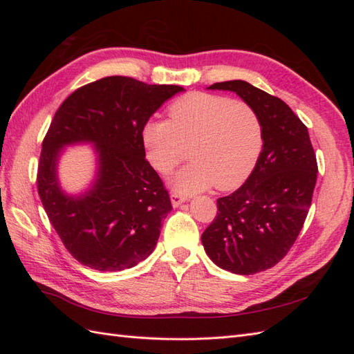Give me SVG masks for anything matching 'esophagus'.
Instances as JSON below:
<instances>
[{"instance_id":"obj_1","label":"esophagus","mask_w":354,"mask_h":354,"mask_svg":"<svg viewBox=\"0 0 354 354\" xmlns=\"http://www.w3.org/2000/svg\"><path fill=\"white\" fill-rule=\"evenodd\" d=\"M187 201V196H183L180 194H171V203H173V207H180L181 203Z\"/></svg>"}]
</instances>
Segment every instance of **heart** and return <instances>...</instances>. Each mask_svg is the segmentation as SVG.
I'll return each mask as SVG.
<instances>
[{
	"instance_id": "b5f03b06",
	"label": "heart",
	"mask_w": 354,
	"mask_h": 354,
	"mask_svg": "<svg viewBox=\"0 0 354 354\" xmlns=\"http://www.w3.org/2000/svg\"><path fill=\"white\" fill-rule=\"evenodd\" d=\"M149 162L168 174L190 153L192 164L181 168L169 185L192 195L216 186L238 187L259 160L263 134L251 106L223 95L187 94L169 108V121H151L143 128Z\"/></svg>"
}]
</instances>
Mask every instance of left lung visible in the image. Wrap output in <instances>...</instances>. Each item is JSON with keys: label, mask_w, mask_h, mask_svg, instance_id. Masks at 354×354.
I'll use <instances>...</instances> for the list:
<instances>
[{"label": "left lung", "mask_w": 354, "mask_h": 354, "mask_svg": "<svg viewBox=\"0 0 354 354\" xmlns=\"http://www.w3.org/2000/svg\"><path fill=\"white\" fill-rule=\"evenodd\" d=\"M233 91L259 116L263 149L245 183L217 199L218 212L202 233L207 255L220 269L254 274L291 250L308 214L317 162L307 127L289 106L242 80L212 84Z\"/></svg>", "instance_id": "1"}]
</instances>
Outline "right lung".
<instances>
[{
    "mask_svg": "<svg viewBox=\"0 0 354 354\" xmlns=\"http://www.w3.org/2000/svg\"><path fill=\"white\" fill-rule=\"evenodd\" d=\"M178 85H149L108 77L84 85L60 104L42 142L38 194L63 245L81 264L100 272L131 269L155 250L173 209L168 192L145 159L143 128ZM91 144V186L68 194L58 160L68 145Z\"/></svg>",
    "mask_w": 354,
    "mask_h": 354,
    "instance_id": "add662e5",
    "label": "right lung"
}]
</instances>
